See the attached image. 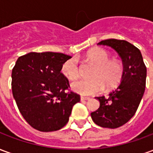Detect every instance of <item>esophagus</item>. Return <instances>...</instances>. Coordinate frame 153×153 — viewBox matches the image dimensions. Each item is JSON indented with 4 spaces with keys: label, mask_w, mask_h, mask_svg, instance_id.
<instances>
[{
    "label": "esophagus",
    "mask_w": 153,
    "mask_h": 153,
    "mask_svg": "<svg viewBox=\"0 0 153 153\" xmlns=\"http://www.w3.org/2000/svg\"><path fill=\"white\" fill-rule=\"evenodd\" d=\"M90 97H80V100L81 101H88V100H89Z\"/></svg>",
    "instance_id": "obj_1"
}]
</instances>
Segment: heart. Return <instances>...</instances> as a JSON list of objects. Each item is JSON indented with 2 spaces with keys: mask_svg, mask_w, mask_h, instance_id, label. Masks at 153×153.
Listing matches in <instances>:
<instances>
[{
  "mask_svg": "<svg viewBox=\"0 0 153 153\" xmlns=\"http://www.w3.org/2000/svg\"><path fill=\"white\" fill-rule=\"evenodd\" d=\"M87 58L97 64L90 79H80L71 83V89L80 95H93L106 88L115 86L120 79L122 67L118 61L110 60L106 51L93 48L88 51ZM61 72L68 79L74 80L79 75L76 58H70L61 66Z\"/></svg>",
  "mask_w": 153,
  "mask_h": 153,
  "instance_id": "obj_1",
  "label": "heart"
}]
</instances>
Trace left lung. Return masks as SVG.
Returning a JSON list of instances; mask_svg holds the SVG:
<instances>
[{"label":"left lung","instance_id":"obj_1","mask_svg":"<svg viewBox=\"0 0 153 153\" xmlns=\"http://www.w3.org/2000/svg\"><path fill=\"white\" fill-rule=\"evenodd\" d=\"M97 45L111 47L119 54L123 73L120 84L108 96L95 97L100 106L91 113V117L101 127L118 128L127 123L138 109L145 91L147 68L141 51L127 41L106 39Z\"/></svg>","mask_w":153,"mask_h":153}]
</instances>
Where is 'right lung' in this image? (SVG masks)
<instances>
[{"label": "right lung", "mask_w": 153, "mask_h": 153, "mask_svg": "<svg viewBox=\"0 0 153 153\" xmlns=\"http://www.w3.org/2000/svg\"><path fill=\"white\" fill-rule=\"evenodd\" d=\"M71 56L58 52H30L19 57L12 70V93L28 125L42 132L63 128L79 95L65 91L69 80L60 72Z\"/></svg>", "instance_id": "1"}]
</instances>
